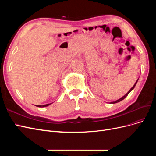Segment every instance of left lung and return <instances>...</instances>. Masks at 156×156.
Here are the masks:
<instances>
[{
	"label": "left lung",
	"mask_w": 156,
	"mask_h": 156,
	"mask_svg": "<svg viewBox=\"0 0 156 156\" xmlns=\"http://www.w3.org/2000/svg\"><path fill=\"white\" fill-rule=\"evenodd\" d=\"M138 80L139 79H137V80H136V83H135V84H134V85L133 86V87H132L130 90H129L128 91V92H127L126 94H125V95L123 96V97H122L120 99H119V100H116V101H113V102H111V103H118V102H120V101H121L122 100H124V99L127 96V95H128V94H129V93L132 90H133L134 88H135V85H136V83H137V81H138Z\"/></svg>",
	"instance_id": "left-lung-1"
}]
</instances>
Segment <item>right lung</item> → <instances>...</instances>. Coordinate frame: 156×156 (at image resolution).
Instances as JSON below:
<instances>
[{"label": "right lung", "mask_w": 156, "mask_h": 156, "mask_svg": "<svg viewBox=\"0 0 156 156\" xmlns=\"http://www.w3.org/2000/svg\"><path fill=\"white\" fill-rule=\"evenodd\" d=\"M50 104H51V103H49V104H46V105H36V107H47Z\"/></svg>", "instance_id": "right-lung-1"}]
</instances>
